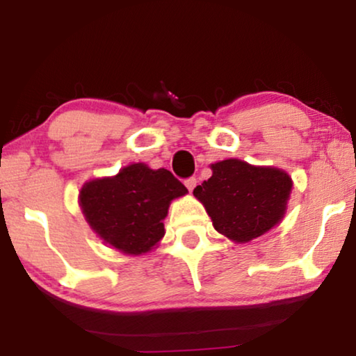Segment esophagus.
<instances>
[{
	"label": "esophagus",
	"mask_w": 356,
	"mask_h": 356,
	"mask_svg": "<svg viewBox=\"0 0 356 356\" xmlns=\"http://www.w3.org/2000/svg\"><path fill=\"white\" fill-rule=\"evenodd\" d=\"M184 184H186V188L189 189V191H193V189L196 188V184H197V179L194 178V177H189V178L184 179Z\"/></svg>",
	"instance_id": "obj_1"
}]
</instances>
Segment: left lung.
I'll use <instances>...</instances> for the list:
<instances>
[{
	"label": "left lung",
	"mask_w": 356,
	"mask_h": 356,
	"mask_svg": "<svg viewBox=\"0 0 356 356\" xmlns=\"http://www.w3.org/2000/svg\"><path fill=\"white\" fill-rule=\"evenodd\" d=\"M211 168L212 177L193 194L204 204L218 233L246 243L282 220L291 191V178L285 172L252 167L236 159Z\"/></svg>",
	"instance_id": "1"
}]
</instances>
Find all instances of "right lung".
<instances>
[{
  "instance_id": "add662e5",
  "label": "right lung",
  "mask_w": 356,
  "mask_h": 356,
  "mask_svg": "<svg viewBox=\"0 0 356 356\" xmlns=\"http://www.w3.org/2000/svg\"><path fill=\"white\" fill-rule=\"evenodd\" d=\"M188 189L165 168L134 163L113 178L84 184L82 212L104 241L126 254L147 252L165 235L163 218L170 201Z\"/></svg>"
}]
</instances>
